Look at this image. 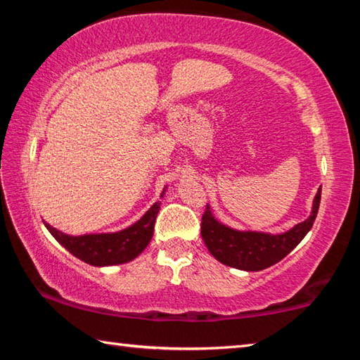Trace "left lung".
<instances>
[{
  "label": "left lung",
  "mask_w": 360,
  "mask_h": 360,
  "mask_svg": "<svg viewBox=\"0 0 360 360\" xmlns=\"http://www.w3.org/2000/svg\"><path fill=\"white\" fill-rule=\"evenodd\" d=\"M321 203V187L307 221L279 235L240 231L227 227L212 216L210 205L202 216V238L208 251L224 265L245 271H260L284 259L311 230Z\"/></svg>",
  "instance_id": "8db88e82"
}]
</instances>
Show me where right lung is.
Listing matches in <instances>:
<instances>
[{"label":"right lung","mask_w":360,"mask_h":360,"mask_svg":"<svg viewBox=\"0 0 360 360\" xmlns=\"http://www.w3.org/2000/svg\"><path fill=\"white\" fill-rule=\"evenodd\" d=\"M163 193L165 191L162 192L160 197H163ZM158 210H160V202L152 205L150 210L138 222L130 225L129 229L115 231V233L71 236L53 229L52 225L44 224L60 245L85 264L94 266L120 265L138 257L149 245L152 235H154V224Z\"/></svg>","instance_id":"1"}]
</instances>
